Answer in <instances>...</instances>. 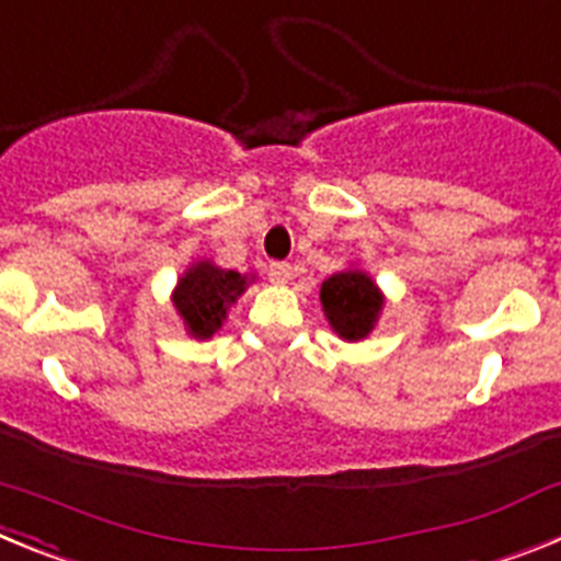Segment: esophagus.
<instances>
[{
    "mask_svg": "<svg viewBox=\"0 0 561 561\" xmlns=\"http://www.w3.org/2000/svg\"><path fill=\"white\" fill-rule=\"evenodd\" d=\"M266 275H270L272 284H286L291 277V266L286 264V261H270V266H266Z\"/></svg>",
    "mask_w": 561,
    "mask_h": 561,
    "instance_id": "esophagus-1",
    "label": "esophagus"
}]
</instances>
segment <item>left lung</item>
<instances>
[{"mask_svg":"<svg viewBox=\"0 0 561 561\" xmlns=\"http://www.w3.org/2000/svg\"><path fill=\"white\" fill-rule=\"evenodd\" d=\"M323 311L342 340H362L376 323L381 295L365 272H336L320 289Z\"/></svg>","mask_w":561,"mask_h":561,"instance_id":"obj_1","label":"left lung"}]
</instances>
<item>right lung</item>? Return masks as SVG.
Instances as JSON below:
<instances>
[{
    "mask_svg": "<svg viewBox=\"0 0 561 561\" xmlns=\"http://www.w3.org/2000/svg\"><path fill=\"white\" fill-rule=\"evenodd\" d=\"M244 275L232 270H219V266L202 261L185 272V277L176 286V295H173V306L182 314L191 334L207 340L221 329L227 306L236 304V297L244 291Z\"/></svg>",
    "mask_w": 561,
    "mask_h": 561,
    "instance_id": "1",
    "label": "right lung"
}]
</instances>
